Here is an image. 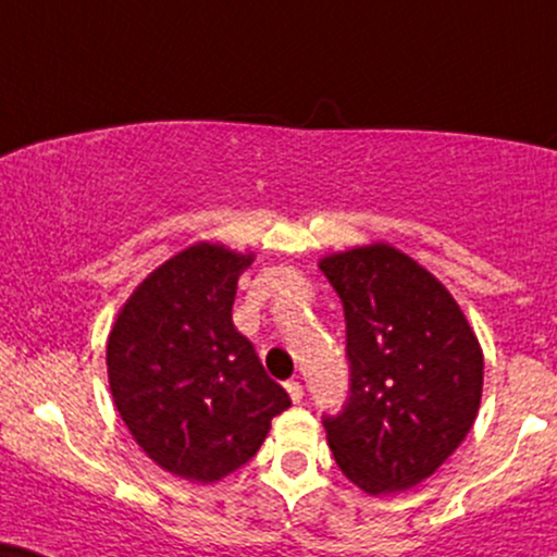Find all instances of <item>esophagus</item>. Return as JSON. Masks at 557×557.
<instances>
[{
	"mask_svg": "<svg viewBox=\"0 0 557 557\" xmlns=\"http://www.w3.org/2000/svg\"><path fill=\"white\" fill-rule=\"evenodd\" d=\"M285 391H287V396H290L293 404H300V400H302V385L298 383V380H287Z\"/></svg>",
	"mask_w": 557,
	"mask_h": 557,
	"instance_id": "esophagus-1",
	"label": "esophagus"
}]
</instances>
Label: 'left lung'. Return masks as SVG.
<instances>
[{"instance_id": "1", "label": "left lung", "mask_w": 557, "mask_h": 557, "mask_svg": "<svg viewBox=\"0 0 557 557\" xmlns=\"http://www.w3.org/2000/svg\"><path fill=\"white\" fill-rule=\"evenodd\" d=\"M342 298L349 404L326 417L336 466L370 496L426 481L475 424L483 349L453 293L396 246L319 259Z\"/></svg>"}]
</instances>
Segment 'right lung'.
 I'll list each match as a JSON object with an SVG mask.
<instances>
[{
	"instance_id": "right-lung-1",
	"label": "right lung",
	"mask_w": 557,
	"mask_h": 557,
	"mask_svg": "<svg viewBox=\"0 0 557 557\" xmlns=\"http://www.w3.org/2000/svg\"><path fill=\"white\" fill-rule=\"evenodd\" d=\"M255 251L197 242L159 264L115 315L108 380L138 447L166 473L215 483L262 447L290 406L231 319Z\"/></svg>"
}]
</instances>
